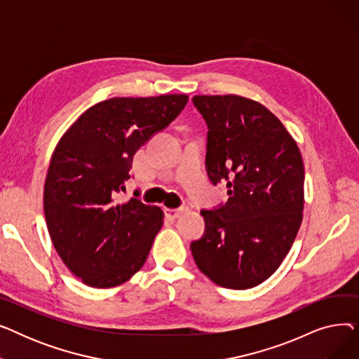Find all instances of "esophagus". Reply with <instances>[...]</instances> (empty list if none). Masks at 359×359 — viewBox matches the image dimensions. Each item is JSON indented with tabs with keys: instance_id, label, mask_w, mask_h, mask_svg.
<instances>
[{
	"instance_id": "34e87169",
	"label": "esophagus",
	"mask_w": 359,
	"mask_h": 359,
	"mask_svg": "<svg viewBox=\"0 0 359 359\" xmlns=\"http://www.w3.org/2000/svg\"><path fill=\"white\" fill-rule=\"evenodd\" d=\"M165 212H167L168 218L176 219V218H179L184 212V210L183 208H168Z\"/></svg>"
}]
</instances>
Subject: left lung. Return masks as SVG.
Wrapping results in <instances>:
<instances>
[{"instance_id": "left-lung-1", "label": "left lung", "mask_w": 359, "mask_h": 359, "mask_svg": "<svg viewBox=\"0 0 359 359\" xmlns=\"http://www.w3.org/2000/svg\"><path fill=\"white\" fill-rule=\"evenodd\" d=\"M208 125L206 172L227 182L224 206L202 211L205 234L191 244L198 268L217 285L253 288L288 255L303 221L304 163L282 122L259 102L194 96Z\"/></svg>"}]
</instances>
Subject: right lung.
Wrapping results in <instances>:
<instances>
[{"mask_svg":"<svg viewBox=\"0 0 359 359\" xmlns=\"http://www.w3.org/2000/svg\"><path fill=\"white\" fill-rule=\"evenodd\" d=\"M186 94L113 97L87 109L56 144L43 187L48 231L65 266L93 288L118 287L147 260L160 206L118 202L141 145L173 122Z\"/></svg>","mask_w":359,"mask_h":359,"instance_id":"1","label":"right lung"}]
</instances>
